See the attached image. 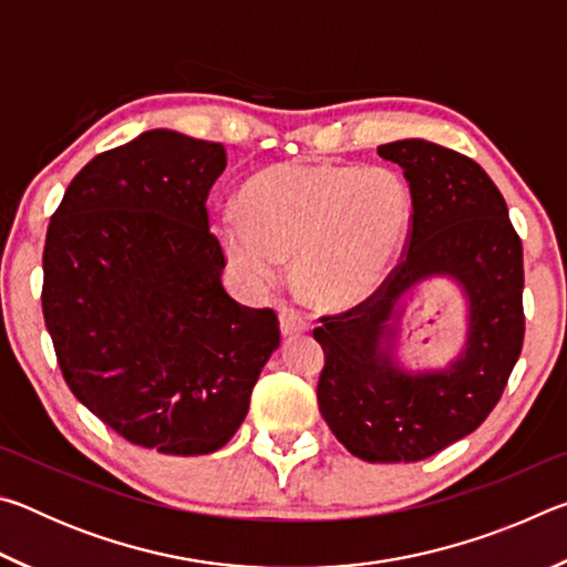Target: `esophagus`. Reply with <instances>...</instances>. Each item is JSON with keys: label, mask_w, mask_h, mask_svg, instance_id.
I'll list each match as a JSON object with an SVG mask.
<instances>
[{"label": "esophagus", "mask_w": 567, "mask_h": 567, "mask_svg": "<svg viewBox=\"0 0 567 567\" xmlns=\"http://www.w3.org/2000/svg\"><path fill=\"white\" fill-rule=\"evenodd\" d=\"M280 330L285 338H290V334H300V332H307L310 330V324H307L305 318H300L295 310H287V307H282L280 310Z\"/></svg>", "instance_id": "esophagus-1"}]
</instances>
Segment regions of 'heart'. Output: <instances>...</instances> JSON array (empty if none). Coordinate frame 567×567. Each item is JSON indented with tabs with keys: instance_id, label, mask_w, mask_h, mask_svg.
Segmentation results:
<instances>
[{
	"instance_id": "1",
	"label": "heart",
	"mask_w": 567,
	"mask_h": 567,
	"mask_svg": "<svg viewBox=\"0 0 567 567\" xmlns=\"http://www.w3.org/2000/svg\"><path fill=\"white\" fill-rule=\"evenodd\" d=\"M245 213L223 209L215 237L249 292L280 285L287 257L312 302H362L385 282L405 243L412 197L385 167L275 165L245 187Z\"/></svg>"
}]
</instances>
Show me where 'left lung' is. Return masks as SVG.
<instances>
[{"instance_id": "1", "label": "left lung", "mask_w": 567, "mask_h": 567, "mask_svg": "<svg viewBox=\"0 0 567 567\" xmlns=\"http://www.w3.org/2000/svg\"><path fill=\"white\" fill-rule=\"evenodd\" d=\"M412 197L405 260L354 310L322 318L318 405L334 437L368 463H417L483 425L523 350V245L501 189L460 152L427 140L378 147ZM458 292L464 330L443 365L401 360L420 284Z\"/></svg>"}]
</instances>
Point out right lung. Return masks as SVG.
<instances>
[{
    "label": "right lung",
    "instance_id": "right-lung-1",
    "mask_svg": "<svg viewBox=\"0 0 567 567\" xmlns=\"http://www.w3.org/2000/svg\"><path fill=\"white\" fill-rule=\"evenodd\" d=\"M225 147L142 132L66 187L44 243L42 310L62 375L104 425L165 455H209L280 348L272 310L223 287L207 195Z\"/></svg>",
    "mask_w": 567,
    "mask_h": 567
}]
</instances>
